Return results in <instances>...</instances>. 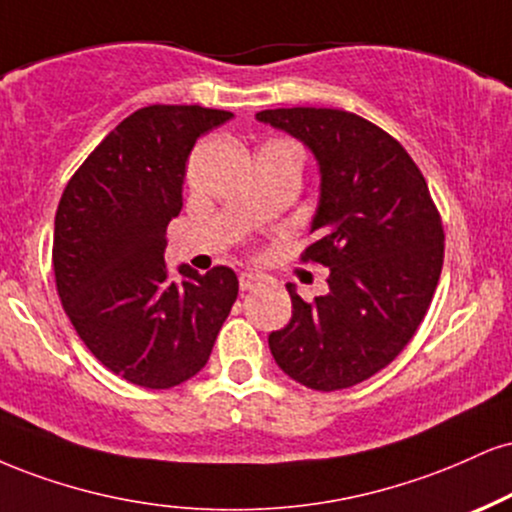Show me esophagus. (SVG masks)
Masks as SVG:
<instances>
[{
  "instance_id": "34e87169",
  "label": "esophagus",
  "mask_w": 512,
  "mask_h": 512,
  "mask_svg": "<svg viewBox=\"0 0 512 512\" xmlns=\"http://www.w3.org/2000/svg\"><path fill=\"white\" fill-rule=\"evenodd\" d=\"M260 283H262V276L255 274V272H243L238 276L240 291H252V288L260 286Z\"/></svg>"
}]
</instances>
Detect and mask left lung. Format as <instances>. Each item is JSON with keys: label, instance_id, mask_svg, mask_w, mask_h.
I'll use <instances>...</instances> for the list:
<instances>
[{"label": "left lung", "instance_id": "1", "mask_svg": "<svg viewBox=\"0 0 512 512\" xmlns=\"http://www.w3.org/2000/svg\"><path fill=\"white\" fill-rule=\"evenodd\" d=\"M257 121L300 140L319 166L312 245L303 260L329 267V293L269 334L288 377L315 391L360 384L408 346L443 267V226L422 171L398 140L341 109H264Z\"/></svg>", "mask_w": 512, "mask_h": 512}]
</instances>
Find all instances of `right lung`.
I'll list each match as a JSON object with an SVG mask.
<instances>
[{"instance_id":"add662e5","label":"right lung","mask_w":512,"mask_h":512,"mask_svg":"<svg viewBox=\"0 0 512 512\" xmlns=\"http://www.w3.org/2000/svg\"><path fill=\"white\" fill-rule=\"evenodd\" d=\"M231 112L152 104L123 119L61 195L52 264L80 341L104 367L145 389H171L207 365L238 298L229 267L166 276V226L200 135Z\"/></svg>"}]
</instances>
